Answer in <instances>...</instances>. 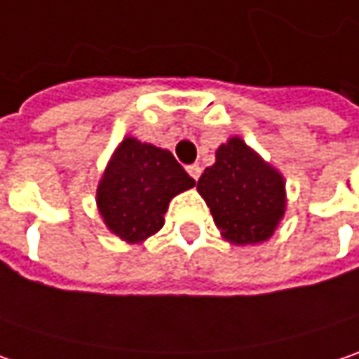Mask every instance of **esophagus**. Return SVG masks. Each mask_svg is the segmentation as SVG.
<instances>
[{
  "label": "esophagus",
  "mask_w": 359,
  "mask_h": 359,
  "mask_svg": "<svg viewBox=\"0 0 359 359\" xmlns=\"http://www.w3.org/2000/svg\"><path fill=\"white\" fill-rule=\"evenodd\" d=\"M187 172H189L195 180H198V177H201V166H198V164H189V166H187Z\"/></svg>",
  "instance_id": "obj_1"
}]
</instances>
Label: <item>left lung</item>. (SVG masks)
Segmentation results:
<instances>
[{
	"label": "left lung",
	"mask_w": 359,
	"mask_h": 359,
	"mask_svg": "<svg viewBox=\"0 0 359 359\" xmlns=\"http://www.w3.org/2000/svg\"><path fill=\"white\" fill-rule=\"evenodd\" d=\"M283 177L265 164L241 138L217 150L196 191L207 201L221 235L235 245L269 239L285 210Z\"/></svg>",
	"instance_id": "8db88e82"
}]
</instances>
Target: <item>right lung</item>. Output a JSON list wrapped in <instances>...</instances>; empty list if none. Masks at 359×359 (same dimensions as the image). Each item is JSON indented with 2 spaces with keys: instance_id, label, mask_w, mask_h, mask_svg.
<instances>
[{
  "instance_id": "add662e5",
  "label": "right lung",
  "mask_w": 359,
  "mask_h": 359,
  "mask_svg": "<svg viewBox=\"0 0 359 359\" xmlns=\"http://www.w3.org/2000/svg\"><path fill=\"white\" fill-rule=\"evenodd\" d=\"M191 187L195 180L168 150L126 138L108 164L96 198L108 229L138 243L163 226L170 198Z\"/></svg>"
}]
</instances>
